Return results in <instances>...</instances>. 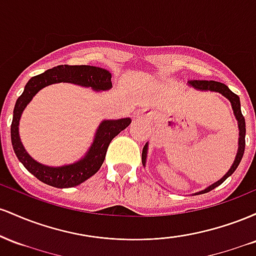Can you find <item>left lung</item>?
I'll return each instance as SVG.
<instances>
[{
  "instance_id": "left-lung-1",
  "label": "left lung",
  "mask_w": 256,
  "mask_h": 256,
  "mask_svg": "<svg viewBox=\"0 0 256 256\" xmlns=\"http://www.w3.org/2000/svg\"><path fill=\"white\" fill-rule=\"evenodd\" d=\"M189 86H192L194 89L196 90H201V91H216V92L222 94V96H225L228 101L231 102L232 110H234V114L236 116L237 122H238V128H240V138H238V150H237V155L234 158V164L230 167L228 173L222 177L220 180L216 182V183L210 185L208 188H206L204 190H201V192H195L194 195H200V194H206L210 190L216 189V186H219L220 184L224 183V182L228 179L230 176L236 171V168L238 167L240 160H242L243 154H244V148H246V120L244 116H243L242 112H240V98L236 95L234 92L228 89L225 84L220 83V82H216V80H189L188 82ZM146 152H148V143L144 146L142 152V164L143 166H146Z\"/></svg>"
}]
</instances>
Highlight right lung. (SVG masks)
I'll use <instances>...</instances> for the list:
<instances>
[{"label": "right lung", "mask_w": 256, "mask_h": 256, "mask_svg": "<svg viewBox=\"0 0 256 256\" xmlns=\"http://www.w3.org/2000/svg\"><path fill=\"white\" fill-rule=\"evenodd\" d=\"M110 78L112 74L110 71L101 67L88 66V64H80V66L60 64L52 67L42 74L34 76L25 85L24 92L16 100L13 110V122L10 125L12 146L20 162L40 182L55 188H73L92 177L104 164L110 140L130 125L131 119L102 120L95 134L92 144L83 158L70 165L52 167L34 160L25 150L20 140L19 122L26 106L30 104L38 91L50 84L73 83L80 86L91 88L95 91H104L112 88Z\"/></svg>", "instance_id": "right-lung-1"}]
</instances>
